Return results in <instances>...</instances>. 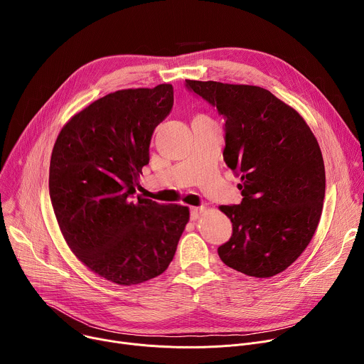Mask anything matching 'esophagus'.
<instances>
[{
  "label": "esophagus",
  "instance_id": "1",
  "mask_svg": "<svg viewBox=\"0 0 364 364\" xmlns=\"http://www.w3.org/2000/svg\"><path fill=\"white\" fill-rule=\"evenodd\" d=\"M204 207H193L191 209V212H190V219L193 220V222H196L197 219H200L201 218V215L204 213Z\"/></svg>",
  "mask_w": 364,
  "mask_h": 364
}]
</instances>
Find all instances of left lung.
<instances>
[{"label":"left lung","instance_id":"left-lung-1","mask_svg":"<svg viewBox=\"0 0 364 364\" xmlns=\"http://www.w3.org/2000/svg\"><path fill=\"white\" fill-rule=\"evenodd\" d=\"M186 86L226 118L223 159L242 176L240 204L220 205L233 233L218 253L237 272L271 278L296 261L318 226L326 194L318 141L264 87L190 79Z\"/></svg>","mask_w":364,"mask_h":364}]
</instances>
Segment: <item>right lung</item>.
I'll list each match as a JSON object with an SVG mask.
<instances>
[{"label": "right lung", "mask_w": 364, "mask_h": 364, "mask_svg": "<svg viewBox=\"0 0 364 364\" xmlns=\"http://www.w3.org/2000/svg\"><path fill=\"white\" fill-rule=\"evenodd\" d=\"M173 102L170 83L109 93L66 122L51 152L50 198L68 246L118 285L161 275L190 219L186 205L134 200L152 132Z\"/></svg>", "instance_id": "obj_1"}]
</instances>
